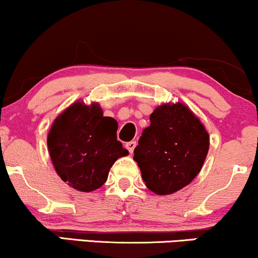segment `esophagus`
<instances>
[{
  "label": "esophagus",
  "instance_id": "1",
  "mask_svg": "<svg viewBox=\"0 0 258 258\" xmlns=\"http://www.w3.org/2000/svg\"><path fill=\"white\" fill-rule=\"evenodd\" d=\"M136 145H137V143L136 142H128V143H126V149L128 150V152L130 153H132L133 152V150H135V148H136Z\"/></svg>",
  "mask_w": 258,
  "mask_h": 258
}]
</instances>
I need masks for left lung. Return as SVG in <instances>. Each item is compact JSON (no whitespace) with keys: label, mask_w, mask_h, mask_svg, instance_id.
<instances>
[{"label":"left lung","mask_w":258,"mask_h":258,"mask_svg":"<svg viewBox=\"0 0 258 258\" xmlns=\"http://www.w3.org/2000/svg\"><path fill=\"white\" fill-rule=\"evenodd\" d=\"M150 121L133 159L150 190L172 194L190 183L201 170L210 137L200 120L182 103L157 107Z\"/></svg>","instance_id":"8db88e82"}]
</instances>
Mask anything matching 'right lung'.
<instances>
[{
  "instance_id": "1",
  "label": "right lung",
  "mask_w": 258,
  "mask_h": 258,
  "mask_svg": "<svg viewBox=\"0 0 258 258\" xmlns=\"http://www.w3.org/2000/svg\"><path fill=\"white\" fill-rule=\"evenodd\" d=\"M118 122L103 116L97 103L76 102L52 123L47 146L57 174L81 191L100 188L109 169L120 157L128 155L116 139Z\"/></svg>"
}]
</instances>
